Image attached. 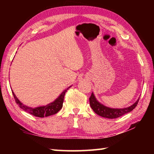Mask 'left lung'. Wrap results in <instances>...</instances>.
I'll list each match as a JSON object with an SVG mask.
<instances>
[{
    "instance_id": "obj_1",
    "label": "left lung",
    "mask_w": 154,
    "mask_h": 154,
    "mask_svg": "<svg viewBox=\"0 0 154 154\" xmlns=\"http://www.w3.org/2000/svg\"><path fill=\"white\" fill-rule=\"evenodd\" d=\"M139 98L135 102L133 105L128 106L127 108L124 109H113L109 108L103 105L96 100L95 98V96L94 94L92 93L90 97V106L93 109V111L95 113L103 118H109V119H115L118 118L123 115L126 114L127 113L132 111L133 109L136 107L138 103H139Z\"/></svg>"
}]
</instances>
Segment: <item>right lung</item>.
I'll return each mask as SVG.
<instances>
[{"label":"right lung","mask_w":154,"mask_h":154,"mask_svg":"<svg viewBox=\"0 0 154 154\" xmlns=\"http://www.w3.org/2000/svg\"><path fill=\"white\" fill-rule=\"evenodd\" d=\"M71 86L66 88V90H64L62 94L60 95L58 98H57L53 103H51L47 105L46 106H38L36 108H32L26 105H24L20 101L18 100V98L16 97L12 90L13 95L14 96V98L15 100V102L20 107L23 109V110L26 111L27 113H29L34 116L38 117V118H44V117H48L49 116H52L58 113V112L60 110L62 107V105H63L64 102V97L65 95V93L66 91L69 90V88Z\"/></svg>","instance_id":"1"}]
</instances>
